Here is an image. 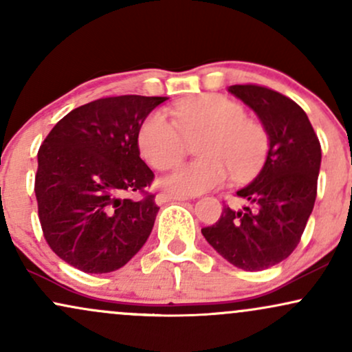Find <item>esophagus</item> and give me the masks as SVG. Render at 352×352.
<instances>
[{
    "label": "esophagus",
    "instance_id": "1",
    "mask_svg": "<svg viewBox=\"0 0 352 352\" xmlns=\"http://www.w3.org/2000/svg\"><path fill=\"white\" fill-rule=\"evenodd\" d=\"M188 196H175V194H166V192H160L156 194L155 197V202L158 204V206H163V204L166 202H173V201H188Z\"/></svg>",
    "mask_w": 352,
    "mask_h": 352
}]
</instances>
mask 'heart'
<instances>
[{
    "instance_id": "heart-1",
    "label": "heart",
    "mask_w": 352,
    "mask_h": 352,
    "mask_svg": "<svg viewBox=\"0 0 352 352\" xmlns=\"http://www.w3.org/2000/svg\"><path fill=\"white\" fill-rule=\"evenodd\" d=\"M173 120L155 111L137 132L138 150L153 168H168L183 155L184 135L202 132L194 150L201 156L176 164L160 184L177 196H196L227 179L251 175L263 162L266 135L241 106L220 94H201L176 102Z\"/></svg>"
}]
</instances>
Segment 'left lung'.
I'll use <instances>...</instances> for the list:
<instances>
[{
	"mask_svg": "<svg viewBox=\"0 0 352 352\" xmlns=\"http://www.w3.org/2000/svg\"><path fill=\"white\" fill-rule=\"evenodd\" d=\"M228 93L254 111L269 146L258 176L236 190L243 206H225L202 235L233 266L263 271L300 241L315 206L322 146L302 107L284 94L258 85H233Z\"/></svg>",
	"mask_w": 352,
	"mask_h": 352,
	"instance_id": "left-lung-1",
	"label": "left lung"
}]
</instances>
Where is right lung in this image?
Instances as JSON below:
<instances>
[{"mask_svg": "<svg viewBox=\"0 0 352 352\" xmlns=\"http://www.w3.org/2000/svg\"><path fill=\"white\" fill-rule=\"evenodd\" d=\"M168 98H102L68 112L37 153L36 197L43 236L65 263L88 274L117 271L148 240L160 207L140 201L153 171L137 132Z\"/></svg>", "mask_w": 352, "mask_h": 352, "instance_id": "right-lung-1", "label": "right lung"}]
</instances>
